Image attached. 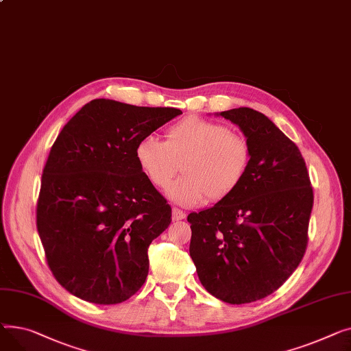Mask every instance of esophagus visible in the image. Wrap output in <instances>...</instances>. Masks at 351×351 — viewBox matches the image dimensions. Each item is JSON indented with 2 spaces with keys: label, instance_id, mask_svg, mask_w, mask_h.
<instances>
[{
  "label": "esophagus",
  "instance_id": "1",
  "mask_svg": "<svg viewBox=\"0 0 351 351\" xmlns=\"http://www.w3.org/2000/svg\"><path fill=\"white\" fill-rule=\"evenodd\" d=\"M185 218V213L178 208H173V221H181Z\"/></svg>",
  "mask_w": 351,
  "mask_h": 351
}]
</instances>
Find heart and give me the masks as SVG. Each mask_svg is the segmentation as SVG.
<instances>
[{"mask_svg": "<svg viewBox=\"0 0 351 351\" xmlns=\"http://www.w3.org/2000/svg\"><path fill=\"white\" fill-rule=\"evenodd\" d=\"M167 141L150 134L136 144V161L154 187H166L182 160V177L171 182L166 195L177 205L197 207L210 198L230 197L251 164V144L226 125L198 116L180 120L167 130Z\"/></svg>", "mask_w": 351, "mask_h": 351, "instance_id": "b5f03b06", "label": "heart"}]
</instances>
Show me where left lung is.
Instances as JSON below:
<instances>
[{"mask_svg": "<svg viewBox=\"0 0 351 351\" xmlns=\"http://www.w3.org/2000/svg\"><path fill=\"white\" fill-rule=\"evenodd\" d=\"M217 116L232 121L250 141L251 164L230 197L189 215L190 256L213 296L251 303L279 289L299 266L313 190L298 146L272 120L250 108Z\"/></svg>", "mask_w": 351, "mask_h": 351, "instance_id": "1", "label": "left lung"}]
</instances>
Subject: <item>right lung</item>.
I'll use <instances>...</instances> for the list:
<instances>
[{
    "label": "right lung",
    "instance_id": "obj_1",
    "mask_svg": "<svg viewBox=\"0 0 351 351\" xmlns=\"http://www.w3.org/2000/svg\"><path fill=\"white\" fill-rule=\"evenodd\" d=\"M182 112L95 99L62 129L40 180L36 228L55 279L73 296L116 304L149 274L147 250L171 207L136 161V144Z\"/></svg>",
    "mask_w": 351,
    "mask_h": 351
}]
</instances>
